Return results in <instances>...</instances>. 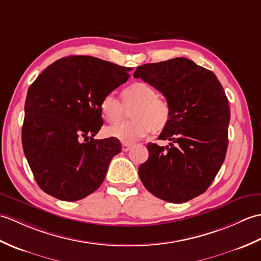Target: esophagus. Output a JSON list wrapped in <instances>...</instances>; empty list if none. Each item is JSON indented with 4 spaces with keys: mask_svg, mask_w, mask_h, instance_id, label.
Listing matches in <instances>:
<instances>
[{
    "mask_svg": "<svg viewBox=\"0 0 261 261\" xmlns=\"http://www.w3.org/2000/svg\"><path fill=\"white\" fill-rule=\"evenodd\" d=\"M131 148H132V143H127V142L122 143V150L123 151H129Z\"/></svg>",
    "mask_w": 261,
    "mask_h": 261,
    "instance_id": "esophagus-1",
    "label": "esophagus"
}]
</instances>
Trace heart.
Listing matches in <instances>:
<instances>
[{
  "label": "heart",
  "mask_w": 261,
  "mask_h": 261,
  "mask_svg": "<svg viewBox=\"0 0 261 261\" xmlns=\"http://www.w3.org/2000/svg\"><path fill=\"white\" fill-rule=\"evenodd\" d=\"M122 105L113 94H107L99 102V112L109 123H118L123 118L124 107H132L131 118L126 123H120L105 129V135L123 142H135L147 137L152 131L160 132L168 125L171 110L168 102L158 97L156 87L147 82L137 81L122 91Z\"/></svg>",
  "instance_id": "1"
}]
</instances>
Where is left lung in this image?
Returning <instances> with one entry per match:
<instances>
[{
    "label": "left lung",
    "mask_w": 261,
    "mask_h": 261,
    "mask_svg": "<svg viewBox=\"0 0 261 261\" xmlns=\"http://www.w3.org/2000/svg\"><path fill=\"white\" fill-rule=\"evenodd\" d=\"M136 79L156 87L171 110L168 125L158 137L169 146L148 143L149 158L139 177L152 195L184 203L212 184L228 149V97L212 71L187 58L137 67Z\"/></svg>",
    "instance_id": "8db88e82"
}]
</instances>
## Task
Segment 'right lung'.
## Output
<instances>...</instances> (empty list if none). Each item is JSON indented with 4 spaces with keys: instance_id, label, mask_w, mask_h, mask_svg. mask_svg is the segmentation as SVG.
Returning <instances> with one entry per match:
<instances>
[{
    "instance_id": "add662e5",
    "label": "right lung",
    "mask_w": 261,
    "mask_h": 261,
    "mask_svg": "<svg viewBox=\"0 0 261 261\" xmlns=\"http://www.w3.org/2000/svg\"><path fill=\"white\" fill-rule=\"evenodd\" d=\"M131 69L91 56H68L49 65L30 85L22 147L43 192L74 202L101 186L122 147L112 137L94 139L103 125L99 102L127 81Z\"/></svg>"
}]
</instances>
